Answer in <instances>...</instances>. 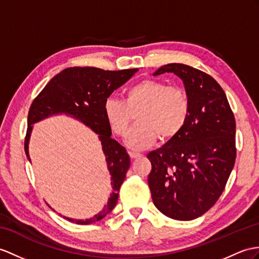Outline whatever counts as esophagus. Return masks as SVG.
<instances>
[{
	"instance_id": "1",
	"label": "esophagus",
	"mask_w": 259,
	"mask_h": 259,
	"mask_svg": "<svg viewBox=\"0 0 259 259\" xmlns=\"http://www.w3.org/2000/svg\"><path fill=\"white\" fill-rule=\"evenodd\" d=\"M130 157L132 159H136V158H141L142 157V154H140V153H132V151H130Z\"/></svg>"
}]
</instances>
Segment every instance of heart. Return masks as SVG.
<instances>
[{
    "label": "heart",
    "mask_w": 259,
    "mask_h": 259,
    "mask_svg": "<svg viewBox=\"0 0 259 259\" xmlns=\"http://www.w3.org/2000/svg\"><path fill=\"white\" fill-rule=\"evenodd\" d=\"M103 116L113 134H127L132 114L137 122L126 140L131 149L151 146L157 138L167 142L177 136L190 114V101L184 88L167 85L157 79H144L126 88L123 101L109 98L103 103Z\"/></svg>",
    "instance_id": "1"
}]
</instances>
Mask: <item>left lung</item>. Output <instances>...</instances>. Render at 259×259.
Segmentation results:
<instances>
[{
	"instance_id": "obj_1",
	"label": "left lung",
	"mask_w": 259,
	"mask_h": 259,
	"mask_svg": "<svg viewBox=\"0 0 259 259\" xmlns=\"http://www.w3.org/2000/svg\"><path fill=\"white\" fill-rule=\"evenodd\" d=\"M165 72L184 81L190 114L177 136L147 155L148 186L162 214L190 221L210 210L225 189L236 159L235 117L225 92L210 74L168 64L154 75Z\"/></svg>"
}]
</instances>
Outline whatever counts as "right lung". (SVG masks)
Segmentation results:
<instances>
[{
  "mask_svg": "<svg viewBox=\"0 0 259 259\" xmlns=\"http://www.w3.org/2000/svg\"><path fill=\"white\" fill-rule=\"evenodd\" d=\"M138 69H124L119 71L103 70L96 67H70L56 74L30 104L27 117V131L24 149L28 156V140L31 124L52 114L66 113L89 126L102 144L108 168L112 176L113 191L104 209L92 219L68 221L87 225L102 220L114 209L118 191L130 168V156L126 149L111 137L112 132L103 116V103L113 91L123 85Z\"/></svg>",
  "mask_w": 259,
  "mask_h": 259,
  "instance_id": "add662e5",
  "label": "right lung"
}]
</instances>
